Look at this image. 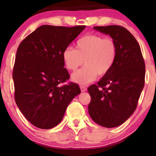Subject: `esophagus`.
Wrapping results in <instances>:
<instances>
[{
  "label": "esophagus",
  "instance_id": "obj_1",
  "mask_svg": "<svg viewBox=\"0 0 156 156\" xmlns=\"http://www.w3.org/2000/svg\"><path fill=\"white\" fill-rule=\"evenodd\" d=\"M80 89H81V91H82V92H84V91H87V87H84V86H80Z\"/></svg>",
  "mask_w": 156,
  "mask_h": 156
}]
</instances>
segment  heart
Here are the masks:
<instances>
[{"label":"heart","mask_w":156,"mask_h":156,"mask_svg":"<svg viewBox=\"0 0 156 156\" xmlns=\"http://www.w3.org/2000/svg\"><path fill=\"white\" fill-rule=\"evenodd\" d=\"M117 47L110 37L90 34L77 40L76 50L71 47L65 48L62 59L65 67L74 71L84 63L85 67L72 74V80L80 84H89L97 79L98 74H107L116 60Z\"/></svg>","instance_id":"obj_1"}]
</instances>
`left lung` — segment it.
I'll return each mask as SVG.
<instances>
[{
  "instance_id": "obj_1",
  "label": "left lung",
  "mask_w": 156,
  "mask_h": 156,
  "mask_svg": "<svg viewBox=\"0 0 156 156\" xmlns=\"http://www.w3.org/2000/svg\"><path fill=\"white\" fill-rule=\"evenodd\" d=\"M94 29L111 36L117 53L110 72L88 88L89 114L97 124L114 128L124 123L136 110L144 87L146 66L137 40L125 27L108 25Z\"/></svg>"
}]
</instances>
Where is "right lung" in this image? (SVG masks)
I'll return each instance as SVG.
<instances>
[{
    "mask_svg": "<svg viewBox=\"0 0 156 156\" xmlns=\"http://www.w3.org/2000/svg\"><path fill=\"white\" fill-rule=\"evenodd\" d=\"M86 26L44 25L21 42L12 72L15 100L24 116L35 126L50 129L62 120L72 100L81 93L69 79L62 52Z\"/></svg>",
    "mask_w": 156,
    "mask_h": 156,
    "instance_id": "add662e5",
    "label": "right lung"
}]
</instances>
